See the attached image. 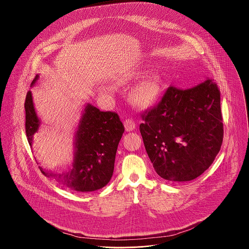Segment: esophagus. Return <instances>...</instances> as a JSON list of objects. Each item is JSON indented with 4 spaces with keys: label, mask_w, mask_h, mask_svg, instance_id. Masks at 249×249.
Segmentation results:
<instances>
[{
    "label": "esophagus",
    "mask_w": 249,
    "mask_h": 249,
    "mask_svg": "<svg viewBox=\"0 0 249 249\" xmlns=\"http://www.w3.org/2000/svg\"><path fill=\"white\" fill-rule=\"evenodd\" d=\"M124 128H125V131H132L136 128V124L135 122L132 120V119H126L124 123Z\"/></svg>",
    "instance_id": "34e87169"
}]
</instances>
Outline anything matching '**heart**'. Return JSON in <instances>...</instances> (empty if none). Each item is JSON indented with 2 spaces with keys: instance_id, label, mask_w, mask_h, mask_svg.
I'll list each match as a JSON object with an SVG mask.
<instances>
[{
  "instance_id": "obj_1",
  "label": "heart",
  "mask_w": 249,
  "mask_h": 249,
  "mask_svg": "<svg viewBox=\"0 0 249 249\" xmlns=\"http://www.w3.org/2000/svg\"><path fill=\"white\" fill-rule=\"evenodd\" d=\"M160 94V81L158 77H151L139 85L131 94L132 101L140 106L145 107L152 104Z\"/></svg>"
}]
</instances>
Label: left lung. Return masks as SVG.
I'll return each instance as SVG.
<instances>
[{
  "mask_svg": "<svg viewBox=\"0 0 249 249\" xmlns=\"http://www.w3.org/2000/svg\"><path fill=\"white\" fill-rule=\"evenodd\" d=\"M146 153L157 175L173 182L201 176L220 150V92L213 80L190 88L170 86L156 107L142 114Z\"/></svg>",
  "mask_w": 249,
  "mask_h": 249,
  "instance_id": "1",
  "label": "left lung"
}]
</instances>
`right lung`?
I'll use <instances>...</instances> for the list:
<instances>
[{
  "mask_svg": "<svg viewBox=\"0 0 249 249\" xmlns=\"http://www.w3.org/2000/svg\"><path fill=\"white\" fill-rule=\"evenodd\" d=\"M38 77L36 74L32 86L36 84ZM25 110L26 134L32 146L40 121L36 115L31 91L27 93ZM124 132V124L117 113L104 112L88 104L74 135L75 150L71 170L55 174L41 167L39 169L45 177L55 179L64 187L76 192L88 193L102 189L113 176L117 147Z\"/></svg>",
  "mask_w": 249,
  "mask_h": 249,
  "instance_id": "1",
  "label": "right lung"
}]
</instances>
